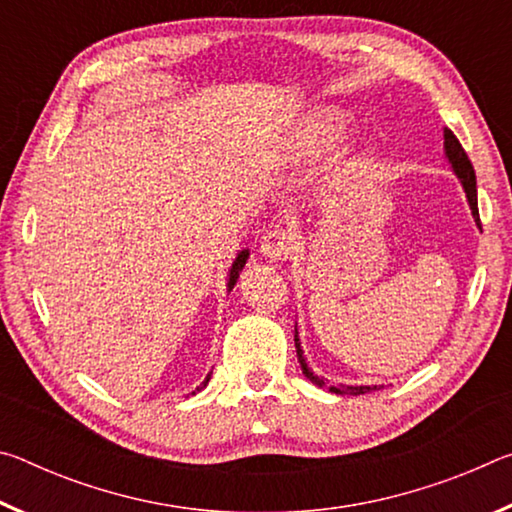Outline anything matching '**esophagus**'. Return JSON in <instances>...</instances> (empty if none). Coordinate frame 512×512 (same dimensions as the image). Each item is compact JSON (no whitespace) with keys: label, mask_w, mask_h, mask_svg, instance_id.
Wrapping results in <instances>:
<instances>
[{"label":"esophagus","mask_w":512,"mask_h":512,"mask_svg":"<svg viewBox=\"0 0 512 512\" xmlns=\"http://www.w3.org/2000/svg\"><path fill=\"white\" fill-rule=\"evenodd\" d=\"M293 250H296V237L282 228L268 230L262 237V246H259V253L271 262H284L293 255Z\"/></svg>","instance_id":"obj_1"}]
</instances>
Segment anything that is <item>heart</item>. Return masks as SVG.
I'll return each instance as SVG.
<instances>
[{
    "label": "heart",
    "instance_id": "b5f03b06",
    "mask_svg": "<svg viewBox=\"0 0 512 512\" xmlns=\"http://www.w3.org/2000/svg\"><path fill=\"white\" fill-rule=\"evenodd\" d=\"M345 115L341 110L334 108H320L314 115H309L302 121L296 135L291 137V142L284 146V155L291 162H311L323 155L325 151L332 149L339 140L343 128H345ZM366 164V151L359 149V146H352V149H345L339 160L332 167L329 173V187L334 192H345L363 169Z\"/></svg>",
    "mask_w": 512,
    "mask_h": 512
}]
</instances>
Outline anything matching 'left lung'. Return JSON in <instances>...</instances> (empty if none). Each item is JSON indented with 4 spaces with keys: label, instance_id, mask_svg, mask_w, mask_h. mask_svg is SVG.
<instances>
[{
    "label": "left lung",
    "instance_id": "obj_1",
    "mask_svg": "<svg viewBox=\"0 0 512 512\" xmlns=\"http://www.w3.org/2000/svg\"><path fill=\"white\" fill-rule=\"evenodd\" d=\"M445 153L449 162H452V167L456 171V176L461 178L463 183V189L467 194V201H470V207H472V216L476 219V223L481 225V219H479V203H476V176H474V167L470 158H467L465 149L461 146V142H458V137L452 133V131H445ZM296 352H298V361H300V368L302 372H305V377L309 381H314L316 386L323 388L325 381L320 379L318 375H314V370H311L307 366L305 357H302V350H300V339H298V332H296ZM332 393H339V395H363V393H370V391H377V386H341V388H329Z\"/></svg>",
    "mask_w": 512,
    "mask_h": 512
}]
</instances>
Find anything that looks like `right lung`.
I'll use <instances>...</instances> for the list:
<instances>
[{"instance_id":"right-lung-1","label":"right lung","mask_w":512,"mask_h":512,"mask_svg":"<svg viewBox=\"0 0 512 512\" xmlns=\"http://www.w3.org/2000/svg\"><path fill=\"white\" fill-rule=\"evenodd\" d=\"M246 259H248V250H241V253L237 255V259H235V264H232V268H230V282H228V287L232 289L237 284V280H239V273H241V268L246 266ZM207 381H210V375H207V379L203 381V386L207 384ZM201 386V388H203ZM198 391V388H196Z\"/></svg>"}]
</instances>
